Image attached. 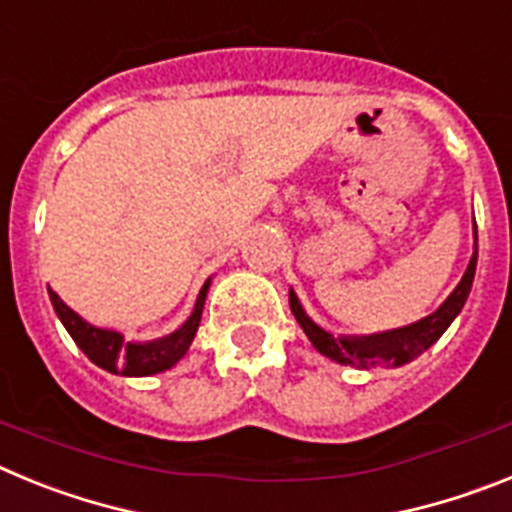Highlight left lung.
<instances>
[{
    "mask_svg": "<svg viewBox=\"0 0 512 512\" xmlns=\"http://www.w3.org/2000/svg\"><path fill=\"white\" fill-rule=\"evenodd\" d=\"M474 230H477V225H474ZM474 269H477V251H474L459 287L451 292L449 300L443 302L433 315L408 325V328L387 330V333H377V336L336 338L333 333H328V330H323L320 325H315L307 318L292 289H289V307L295 312L297 323L305 330V336L310 338L312 346L318 348L323 356L338 361V364L359 366V369H377V366L392 369V366H402L413 361L415 356L423 354L425 348H431L443 336V330L449 328L451 320L459 315L464 302H467L469 289H472L474 282Z\"/></svg>",
    "mask_w": 512,
    "mask_h": 512,
    "instance_id": "8db88e82",
    "label": "left lung"
}]
</instances>
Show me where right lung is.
Segmentation results:
<instances>
[{"mask_svg": "<svg viewBox=\"0 0 512 512\" xmlns=\"http://www.w3.org/2000/svg\"><path fill=\"white\" fill-rule=\"evenodd\" d=\"M207 287H210V282H205V287H202L197 305H194V312L189 315L187 323L176 333H171V336L151 343L125 341L115 330L94 328L87 320H81L69 305H63V300L53 289H48V295H51L56 315L66 325L76 346L89 356V361H94V364L112 374H122V377H148V374L166 372V369H171L176 361L187 354L189 343L194 341V333L200 328Z\"/></svg>", "mask_w": 512, "mask_h": 512, "instance_id": "1", "label": "right lung"}]
</instances>
